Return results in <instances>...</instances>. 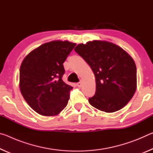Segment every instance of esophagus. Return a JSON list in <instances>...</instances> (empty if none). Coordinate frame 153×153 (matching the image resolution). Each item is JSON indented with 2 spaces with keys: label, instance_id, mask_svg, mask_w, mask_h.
I'll return each instance as SVG.
<instances>
[{
  "label": "esophagus",
  "instance_id": "obj_1",
  "mask_svg": "<svg viewBox=\"0 0 153 153\" xmlns=\"http://www.w3.org/2000/svg\"><path fill=\"white\" fill-rule=\"evenodd\" d=\"M77 86H78L79 88H80L82 86V82H77Z\"/></svg>",
  "mask_w": 153,
  "mask_h": 153
}]
</instances>
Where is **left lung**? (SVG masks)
Masks as SVG:
<instances>
[{
	"label": "left lung",
	"instance_id": "obj_1",
	"mask_svg": "<svg viewBox=\"0 0 153 153\" xmlns=\"http://www.w3.org/2000/svg\"><path fill=\"white\" fill-rule=\"evenodd\" d=\"M75 51L86 61L95 76L96 92L88 100L106 113L120 110L136 90V67L133 59L120 46L107 41L79 44Z\"/></svg>",
	"mask_w": 153,
	"mask_h": 153
}]
</instances>
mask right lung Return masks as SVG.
Masks as SVG:
<instances>
[{"label": "right lung", "instance_id": "right-lung-1", "mask_svg": "<svg viewBox=\"0 0 153 153\" xmlns=\"http://www.w3.org/2000/svg\"><path fill=\"white\" fill-rule=\"evenodd\" d=\"M76 45L60 40L43 44L28 54L21 65V93L40 115H57L68 103L73 87L62 79L63 63Z\"/></svg>", "mask_w": 153, "mask_h": 153}]
</instances>
